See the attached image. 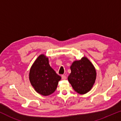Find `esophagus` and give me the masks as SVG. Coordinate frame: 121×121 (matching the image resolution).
I'll return each instance as SVG.
<instances>
[{
  "instance_id": "34e87169",
  "label": "esophagus",
  "mask_w": 121,
  "mask_h": 121,
  "mask_svg": "<svg viewBox=\"0 0 121 121\" xmlns=\"http://www.w3.org/2000/svg\"><path fill=\"white\" fill-rule=\"evenodd\" d=\"M61 78H62V79L65 80V79H66V78H67V77H66L65 75H62V76H61Z\"/></svg>"
}]
</instances>
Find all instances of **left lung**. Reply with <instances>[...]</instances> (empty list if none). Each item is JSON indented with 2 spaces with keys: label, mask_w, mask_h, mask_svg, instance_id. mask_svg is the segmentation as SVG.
Wrapping results in <instances>:
<instances>
[{
  "label": "left lung",
  "mask_w": 121,
  "mask_h": 121,
  "mask_svg": "<svg viewBox=\"0 0 121 121\" xmlns=\"http://www.w3.org/2000/svg\"><path fill=\"white\" fill-rule=\"evenodd\" d=\"M71 72L68 80L73 89L80 94L91 91L96 77V70L91 61L86 57L74 61L70 67Z\"/></svg>",
  "instance_id": "left-lung-1"
}]
</instances>
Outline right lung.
I'll return each instance as SVG.
<instances>
[{"label":"right lung","instance_id":"right-lung-1","mask_svg":"<svg viewBox=\"0 0 121 121\" xmlns=\"http://www.w3.org/2000/svg\"><path fill=\"white\" fill-rule=\"evenodd\" d=\"M29 79L37 93L48 96L55 91L61 77L50 67L48 58L42 54L32 65L30 71Z\"/></svg>","mask_w":121,"mask_h":121}]
</instances>
